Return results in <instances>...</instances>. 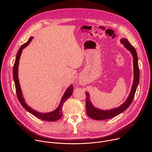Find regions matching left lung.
I'll return each instance as SVG.
<instances>
[{
  "mask_svg": "<svg viewBox=\"0 0 152 152\" xmlns=\"http://www.w3.org/2000/svg\"><path fill=\"white\" fill-rule=\"evenodd\" d=\"M121 44L124 45V46L132 53L133 56V62H134V82L131 88V91L127 99L119 107L114 108V109L110 110H99L98 108L94 107L92 103L90 100V94L87 93H86V114L91 117V118L96 120H102L106 119H110L113 117H114L123 111H124L131 104L134 97L135 96V94L137 88V86L139 83L140 80V70L138 67V56L136 52L135 49L131 45V43L126 38H122L120 41Z\"/></svg>",
  "mask_w": 152,
  "mask_h": 152,
  "instance_id": "1",
  "label": "left lung"
}]
</instances>
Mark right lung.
<instances>
[{
	"label": "right lung",
	"mask_w": 152,
	"mask_h": 152,
	"mask_svg": "<svg viewBox=\"0 0 152 152\" xmlns=\"http://www.w3.org/2000/svg\"><path fill=\"white\" fill-rule=\"evenodd\" d=\"M33 37H30L28 41H27L25 44H23L22 46L20 47L19 49L17 56L15 58V61L14 62V67H13V78L15 83V90H16V93H17V98L21 103V104L22 105V106L25 108V109L28 111L29 113L32 114L35 117L42 120H45V121H55L59 118H61L62 117V108L63 104L64 102H66L72 94V93L73 92V85H70L69 86V87L67 89V90L65 92L64 94L63 95L61 100L60 102L59 105L58 107L56 108V109L50 113H41L39 112H37L33 110L32 108L31 107L28 106V104L26 103L25 102V99L23 96L22 93H21V88L20 86L19 83V80H18V64H19V59L21 54V52H22V50L24 48H25L29 44L30 42L32 41Z\"/></svg>",
	"instance_id": "add662e5"
}]
</instances>
